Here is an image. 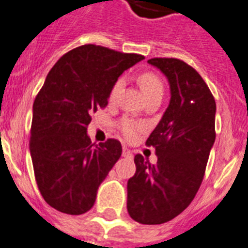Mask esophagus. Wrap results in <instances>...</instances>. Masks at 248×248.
<instances>
[{"label": "esophagus", "mask_w": 248, "mask_h": 248, "mask_svg": "<svg viewBox=\"0 0 248 248\" xmlns=\"http://www.w3.org/2000/svg\"><path fill=\"white\" fill-rule=\"evenodd\" d=\"M122 156L124 157H128V158H132V152L127 147L122 148Z\"/></svg>", "instance_id": "esophagus-1"}]
</instances>
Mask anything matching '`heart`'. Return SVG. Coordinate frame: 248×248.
Returning <instances> with one entry per match:
<instances>
[{
    "instance_id": "b5f03b06",
    "label": "heart",
    "mask_w": 248,
    "mask_h": 248,
    "mask_svg": "<svg viewBox=\"0 0 248 248\" xmlns=\"http://www.w3.org/2000/svg\"><path fill=\"white\" fill-rule=\"evenodd\" d=\"M124 77H118L116 79L113 85L111 87V91H109V96H108V100L111 101H115L116 97H117L118 92L124 87ZM139 83L142 88V92L145 94V97H150L152 94H157V93H162L163 94V83L161 81V78L157 75L152 72H143L142 75L139 76ZM120 131L121 133L126 137L127 140H132L143 130V124L141 122H137L132 118H128V117H124L122 118L120 124Z\"/></svg>"
}]
</instances>
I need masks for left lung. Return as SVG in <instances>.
<instances>
[{"label":"left lung","instance_id":"1","mask_svg":"<svg viewBox=\"0 0 248 248\" xmlns=\"http://www.w3.org/2000/svg\"><path fill=\"white\" fill-rule=\"evenodd\" d=\"M147 62L167 77L171 100L146 141L156 150L157 162L135 156L127 211L136 222L160 225L185 211L201 186L216 139V102L200 73L186 62L157 57Z\"/></svg>","mask_w":248,"mask_h":248}]
</instances>
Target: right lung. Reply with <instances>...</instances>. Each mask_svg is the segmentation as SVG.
Returning <instances> with one entry per match:
<instances>
[{"label": "right lung", "instance_id": "add662e5", "mask_svg": "<svg viewBox=\"0 0 248 248\" xmlns=\"http://www.w3.org/2000/svg\"><path fill=\"white\" fill-rule=\"evenodd\" d=\"M143 59L83 45L62 56L48 72L33 102L30 152L38 189L51 207L67 215L92 208L122 146L113 139L94 145L87 126L92 113L107 106L116 79Z\"/></svg>", "mask_w": 248, "mask_h": 248}]
</instances>
